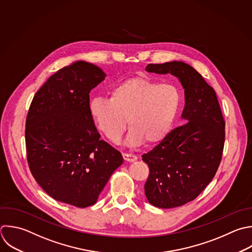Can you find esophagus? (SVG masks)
Returning <instances> with one entry per match:
<instances>
[{
	"mask_svg": "<svg viewBox=\"0 0 252 252\" xmlns=\"http://www.w3.org/2000/svg\"><path fill=\"white\" fill-rule=\"evenodd\" d=\"M123 158L129 162H133V161L137 160V157L135 155H131V154H123Z\"/></svg>",
	"mask_w": 252,
	"mask_h": 252,
	"instance_id": "obj_1",
	"label": "esophagus"
}]
</instances>
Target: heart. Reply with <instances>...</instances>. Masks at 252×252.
Returning <instances> with one entry per match:
<instances>
[{
  "instance_id": "heart-1",
  "label": "heart",
  "mask_w": 252,
  "mask_h": 252,
  "mask_svg": "<svg viewBox=\"0 0 252 252\" xmlns=\"http://www.w3.org/2000/svg\"><path fill=\"white\" fill-rule=\"evenodd\" d=\"M181 104L179 90L146 78H131L115 85L109 98L94 97L90 116L108 140L116 142L127 124L126 144L137 147L161 140L174 122Z\"/></svg>"
}]
</instances>
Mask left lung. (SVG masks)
<instances>
[{
    "instance_id": "obj_1",
    "label": "left lung",
    "mask_w": 252,
    "mask_h": 252,
    "mask_svg": "<svg viewBox=\"0 0 252 252\" xmlns=\"http://www.w3.org/2000/svg\"><path fill=\"white\" fill-rule=\"evenodd\" d=\"M146 71L171 74L184 89L183 125L142 156L150 174L145 195L155 207L169 209L194 200L212 181L221 159L224 120L217 94L190 65L149 64Z\"/></svg>"
}]
</instances>
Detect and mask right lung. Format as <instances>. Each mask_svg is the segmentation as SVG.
<instances>
[{
    "label": "right lung",
    "instance_id": "add662e5",
    "mask_svg": "<svg viewBox=\"0 0 252 252\" xmlns=\"http://www.w3.org/2000/svg\"><path fill=\"white\" fill-rule=\"evenodd\" d=\"M106 75L77 61L52 75L35 94L26 122L30 169L53 199L79 208L94 205L123 163L100 140L90 112V93Z\"/></svg>",
    "mask_w": 252,
    "mask_h": 252
}]
</instances>
